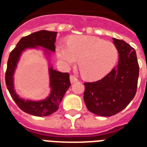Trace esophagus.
Instances as JSON below:
<instances>
[{"label": "esophagus", "mask_w": 147, "mask_h": 147, "mask_svg": "<svg viewBox=\"0 0 147 147\" xmlns=\"http://www.w3.org/2000/svg\"><path fill=\"white\" fill-rule=\"evenodd\" d=\"M77 81H78V78H76V76H73V75H71V76H70V82H71V83L76 82Z\"/></svg>", "instance_id": "1"}]
</instances>
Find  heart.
<instances>
[{
    "label": "heart",
    "mask_w": 147,
    "mask_h": 147,
    "mask_svg": "<svg viewBox=\"0 0 147 147\" xmlns=\"http://www.w3.org/2000/svg\"><path fill=\"white\" fill-rule=\"evenodd\" d=\"M56 53L65 66H70L79 59L82 75L92 81L109 73L118 58V50L113 42L86 35L71 36L68 45H58Z\"/></svg>",
    "instance_id": "obj_1"
}]
</instances>
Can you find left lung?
<instances>
[{"label":"left lung","instance_id":"8db88e82","mask_svg":"<svg viewBox=\"0 0 147 147\" xmlns=\"http://www.w3.org/2000/svg\"><path fill=\"white\" fill-rule=\"evenodd\" d=\"M119 53L118 65L100 80L85 82L88 110L99 116L115 115L134 98L139 77L136 51L123 40L113 38Z\"/></svg>","mask_w":147,"mask_h":147}]
</instances>
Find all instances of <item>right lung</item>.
<instances>
[{"instance_id":"1","label":"right lung","mask_w":147,"mask_h":147,"mask_svg":"<svg viewBox=\"0 0 147 147\" xmlns=\"http://www.w3.org/2000/svg\"><path fill=\"white\" fill-rule=\"evenodd\" d=\"M56 33V32L40 30L21 38L17 44V47L11 51L8 58L5 73V82L10 96L23 111L34 116H48L57 111L65 93L71 85L69 74L68 72L63 73L55 71L50 67L49 74L52 92L49 98L41 101L24 100L17 96L13 90V75L17 67L20 55L24 49L36 48L39 46L54 52Z\"/></svg>"}]
</instances>
